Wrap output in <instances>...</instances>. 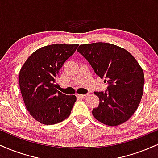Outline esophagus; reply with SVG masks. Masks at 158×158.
<instances>
[{
  "instance_id": "1",
  "label": "esophagus",
  "mask_w": 158,
  "mask_h": 158,
  "mask_svg": "<svg viewBox=\"0 0 158 158\" xmlns=\"http://www.w3.org/2000/svg\"><path fill=\"white\" fill-rule=\"evenodd\" d=\"M88 96V94H77V97L78 98H79V99H84Z\"/></svg>"
}]
</instances>
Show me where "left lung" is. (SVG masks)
Instances as JSON below:
<instances>
[{"label":"left lung","instance_id":"left-lung-1","mask_svg":"<svg viewBox=\"0 0 158 158\" xmlns=\"http://www.w3.org/2000/svg\"><path fill=\"white\" fill-rule=\"evenodd\" d=\"M94 72L105 79V91H96L99 105L92 114L107 126H116L128 120L137 109L143 96L144 73L133 56L109 43L81 44L77 49Z\"/></svg>","mask_w":158,"mask_h":158}]
</instances>
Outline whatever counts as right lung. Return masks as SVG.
I'll return each instance as SVG.
<instances>
[{"label":"right lung","mask_w":158,"mask_h":158,"mask_svg":"<svg viewBox=\"0 0 158 158\" xmlns=\"http://www.w3.org/2000/svg\"><path fill=\"white\" fill-rule=\"evenodd\" d=\"M78 44H56L39 49L27 59L19 73V85L27 110L35 120L53 125L70 114L75 95L56 89V79L64 63L75 52Z\"/></svg>","instance_id":"obj_1"}]
</instances>
